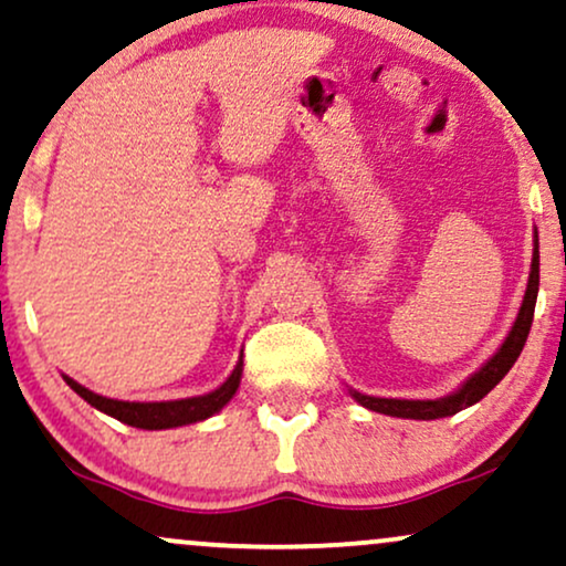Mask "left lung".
<instances>
[{
  "label": "left lung",
  "mask_w": 566,
  "mask_h": 566,
  "mask_svg": "<svg viewBox=\"0 0 566 566\" xmlns=\"http://www.w3.org/2000/svg\"><path fill=\"white\" fill-rule=\"evenodd\" d=\"M538 232H535V248H533V263H531V279H527L525 297H522L517 321H514L512 332L506 334L504 345L496 349V355L491 357L489 363L481 370H475L473 376L464 381L460 389L452 391V395L439 397V399H384V397H368L360 395V391L349 389L353 399H357L363 407L374 412L391 415V418H410V420H436V418H449V415H457L464 407L481 402V399L489 395V391L496 386L502 378L510 374V368L517 360L522 347H525L527 334H531L533 324V311L535 300H538Z\"/></svg>",
  "instance_id": "1"
}]
</instances>
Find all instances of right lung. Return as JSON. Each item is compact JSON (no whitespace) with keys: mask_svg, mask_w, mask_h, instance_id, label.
Listing matches in <instances>:
<instances>
[{"mask_svg":"<svg viewBox=\"0 0 566 566\" xmlns=\"http://www.w3.org/2000/svg\"><path fill=\"white\" fill-rule=\"evenodd\" d=\"M242 378V355L238 360V366L227 378L219 389L209 391L203 397H188V399H171V402H123V399H109L96 395V391L85 389L77 381H73L70 376H64L70 389L75 395H81L85 402L96 410H102L112 418L123 420V423L133 426V428H146V431H161V428H177V426H188V423H198V420L211 418L217 415L221 407H224L238 391Z\"/></svg>","mask_w":566,"mask_h":566,"instance_id":"obj_1","label":"right lung"}]
</instances>
